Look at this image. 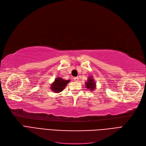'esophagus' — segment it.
Listing matches in <instances>:
<instances>
[{
	"instance_id": "1",
	"label": "esophagus",
	"mask_w": 146,
	"mask_h": 146,
	"mask_svg": "<svg viewBox=\"0 0 146 146\" xmlns=\"http://www.w3.org/2000/svg\"><path fill=\"white\" fill-rule=\"evenodd\" d=\"M74 80H75V82H78L79 78H78V77H74Z\"/></svg>"
}]
</instances>
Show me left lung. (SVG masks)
<instances>
[{
	"label": "left lung",
	"mask_w": 146,
	"mask_h": 146,
	"mask_svg": "<svg viewBox=\"0 0 146 146\" xmlns=\"http://www.w3.org/2000/svg\"><path fill=\"white\" fill-rule=\"evenodd\" d=\"M85 85H86V88L90 90H94L96 87V83H95L94 80L91 77L88 78V82L85 83Z\"/></svg>",
	"instance_id": "1"
}]
</instances>
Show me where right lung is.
Returning <instances> with one entry per match:
<instances>
[{
	"mask_svg": "<svg viewBox=\"0 0 146 146\" xmlns=\"http://www.w3.org/2000/svg\"><path fill=\"white\" fill-rule=\"evenodd\" d=\"M70 82H71L70 80H63L61 77H57L54 80V82L51 84V89L52 91H54L55 93L62 92Z\"/></svg>",
	"mask_w": 146,
	"mask_h": 146,
	"instance_id": "obj_1",
	"label": "right lung"
}]
</instances>
